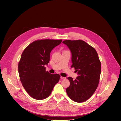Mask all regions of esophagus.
Segmentation results:
<instances>
[{"label":"esophagus","mask_w":121,"mask_h":121,"mask_svg":"<svg viewBox=\"0 0 121 121\" xmlns=\"http://www.w3.org/2000/svg\"><path fill=\"white\" fill-rule=\"evenodd\" d=\"M60 78H61L62 80H65V79H66V77H63V76H61V77H60Z\"/></svg>","instance_id":"34e87169"}]
</instances>
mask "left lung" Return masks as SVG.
Wrapping results in <instances>:
<instances>
[{"mask_svg": "<svg viewBox=\"0 0 121 121\" xmlns=\"http://www.w3.org/2000/svg\"><path fill=\"white\" fill-rule=\"evenodd\" d=\"M72 53L71 68H74L79 76L74 80L68 78L70 86L66 89L69 98L77 103L88 100L95 93L100 81L101 63L95 49L82 40H66Z\"/></svg>", "mask_w": 121, "mask_h": 121, "instance_id": "1", "label": "left lung"}]
</instances>
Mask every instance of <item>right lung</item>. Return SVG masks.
Masks as SVG:
<instances>
[{"instance_id": "right-lung-1", "label": "right lung", "mask_w": 121, "mask_h": 121, "mask_svg": "<svg viewBox=\"0 0 121 121\" xmlns=\"http://www.w3.org/2000/svg\"><path fill=\"white\" fill-rule=\"evenodd\" d=\"M62 39H39L27 46L18 64L20 80L26 92L33 98L41 100L48 97L60 79L59 74L46 71L52 49Z\"/></svg>"}]
</instances>
